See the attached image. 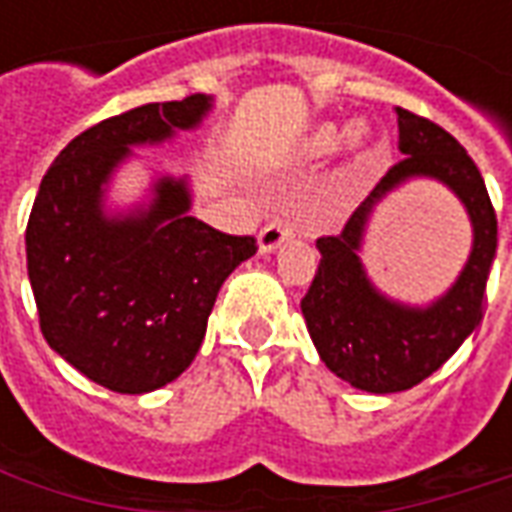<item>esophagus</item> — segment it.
<instances>
[{"instance_id": "obj_1", "label": "esophagus", "mask_w": 512, "mask_h": 512, "mask_svg": "<svg viewBox=\"0 0 512 512\" xmlns=\"http://www.w3.org/2000/svg\"><path fill=\"white\" fill-rule=\"evenodd\" d=\"M293 235V222L288 216H274L271 222L260 230V252H274L282 241Z\"/></svg>"}]
</instances>
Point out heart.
Here are the masks:
<instances>
[{"label":"heart","mask_w":512,"mask_h":512,"mask_svg":"<svg viewBox=\"0 0 512 512\" xmlns=\"http://www.w3.org/2000/svg\"><path fill=\"white\" fill-rule=\"evenodd\" d=\"M337 142H340V131H337V126H323L315 131V136H312V150L329 153V150L337 147ZM351 142L359 145V142H362V131H354V134H351Z\"/></svg>","instance_id":"obj_1"}]
</instances>
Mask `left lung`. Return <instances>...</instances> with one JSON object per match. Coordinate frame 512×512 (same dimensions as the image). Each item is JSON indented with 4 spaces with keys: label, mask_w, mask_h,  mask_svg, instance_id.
<instances>
[{
    "label": "left lung",
    "mask_w": 512,
    "mask_h": 512,
    "mask_svg": "<svg viewBox=\"0 0 512 512\" xmlns=\"http://www.w3.org/2000/svg\"><path fill=\"white\" fill-rule=\"evenodd\" d=\"M397 150L403 158L378 180L365 202L337 235L318 238L321 263L301 312L318 354L356 389L389 395L433 376L483 321L488 271L496 255V211L485 180L458 139L397 106ZM425 174L450 185L470 211L475 246L462 277L430 308H403L381 297L358 263L366 216L386 190L408 177Z\"/></svg>",
    "instance_id": "obj_1"
}]
</instances>
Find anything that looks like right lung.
<instances>
[{
  "label": "right lung",
  "mask_w": 512,
  "mask_h": 512,
  "mask_svg": "<svg viewBox=\"0 0 512 512\" xmlns=\"http://www.w3.org/2000/svg\"><path fill=\"white\" fill-rule=\"evenodd\" d=\"M211 98L145 104L62 147L27 222V271L40 332L79 373L123 395L169 384L200 351L216 293L257 252L189 216L186 180L161 178L147 211L104 216V183L131 145L194 128Z\"/></svg>",
  "instance_id": "right-lung-1"
}]
</instances>
